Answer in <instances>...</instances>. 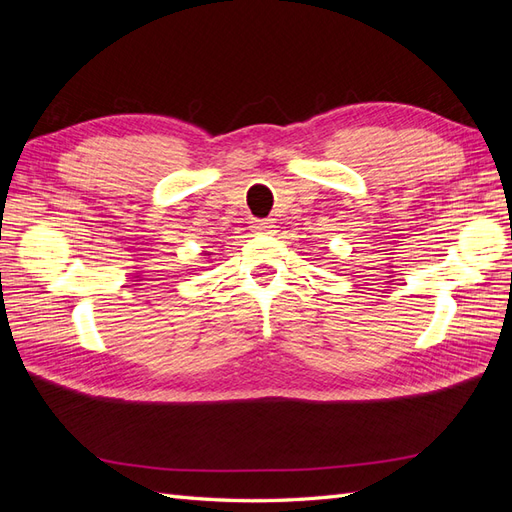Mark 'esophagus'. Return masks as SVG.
Masks as SVG:
<instances>
[{
  "label": "esophagus",
  "mask_w": 512,
  "mask_h": 512,
  "mask_svg": "<svg viewBox=\"0 0 512 512\" xmlns=\"http://www.w3.org/2000/svg\"><path fill=\"white\" fill-rule=\"evenodd\" d=\"M273 228H275L273 220H254L252 222V230L260 232V235H269V232H273Z\"/></svg>",
  "instance_id": "obj_1"
}]
</instances>
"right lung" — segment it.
<instances>
[{"instance_id": "add662e5", "label": "right lung", "mask_w": 512, "mask_h": 512, "mask_svg": "<svg viewBox=\"0 0 512 512\" xmlns=\"http://www.w3.org/2000/svg\"><path fill=\"white\" fill-rule=\"evenodd\" d=\"M205 256H209V252H207V254H205Z\"/></svg>"}]
</instances>
